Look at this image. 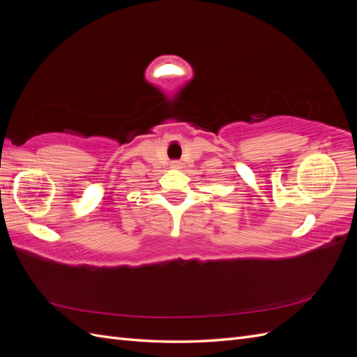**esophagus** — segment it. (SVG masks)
Here are the masks:
<instances>
[{"label": "esophagus", "mask_w": 357, "mask_h": 357, "mask_svg": "<svg viewBox=\"0 0 357 357\" xmlns=\"http://www.w3.org/2000/svg\"><path fill=\"white\" fill-rule=\"evenodd\" d=\"M171 167H172V168H180V162H178V160H176V162H172V164H171Z\"/></svg>", "instance_id": "1"}]
</instances>
